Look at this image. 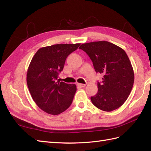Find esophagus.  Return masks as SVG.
I'll return each mask as SVG.
<instances>
[{
	"instance_id": "34e87169",
	"label": "esophagus",
	"mask_w": 151,
	"mask_h": 151,
	"mask_svg": "<svg viewBox=\"0 0 151 151\" xmlns=\"http://www.w3.org/2000/svg\"><path fill=\"white\" fill-rule=\"evenodd\" d=\"M77 86H79V87L83 88V87H85V86H86V84H80V83H78V84H77Z\"/></svg>"
}]
</instances>
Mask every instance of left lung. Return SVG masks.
<instances>
[{
  "label": "left lung",
  "mask_w": 151,
  "mask_h": 151,
  "mask_svg": "<svg viewBox=\"0 0 151 151\" xmlns=\"http://www.w3.org/2000/svg\"><path fill=\"white\" fill-rule=\"evenodd\" d=\"M93 62L96 73L103 75L97 82L98 92L91 97L92 103L105 111H111L124 104L132 90L134 74L125 51L108 41L84 43L79 47Z\"/></svg>",
  "instance_id": "8db88e82"
}]
</instances>
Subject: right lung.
<instances>
[{"instance_id": "add662e5", "label": "right lung", "mask_w": 151, "mask_h": 151, "mask_svg": "<svg viewBox=\"0 0 151 151\" xmlns=\"http://www.w3.org/2000/svg\"><path fill=\"white\" fill-rule=\"evenodd\" d=\"M81 43L57 44L40 49L28 67L27 82L30 94L41 110L51 115L62 113L71 104L75 84L58 80L65 60Z\"/></svg>"}]
</instances>
